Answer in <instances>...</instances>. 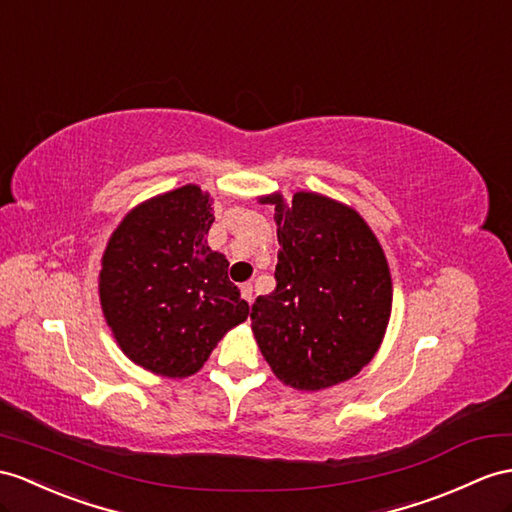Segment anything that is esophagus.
I'll list each match as a JSON object with an SVG mask.
<instances>
[{
  "instance_id": "esophagus-1",
  "label": "esophagus",
  "mask_w": 512,
  "mask_h": 512,
  "mask_svg": "<svg viewBox=\"0 0 512 512\" xmlns=\"http://www.w3.org/2000/svg\"><path fill=\"white\" fill-rule=\"evenodd\" d=\"M241 295H243V299H245L247 304H252V299H254L252 284H243V286H241Z\"/></svg>"
}]
</instances>
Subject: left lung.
Segmentation results:
<instances>
[{
    "label": "left lung",
    "instance_id": "1",
    "mask_svg": "<svg viewBox=\"0 0 512 512\" xmlns=\"http://www.w3.org/2000/svg\"><path fill=\"white\" fill-rule=\"evenodd\" d=\"M276 204V291L252 306L271 371L299 391L350 380L378 352L391 315V273L356 210L317 193Z\"/></svg>",
    "mask_w": 512,
    "mask_h": 512
}]
</instances>
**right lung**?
I'll return each instance as SVG.
<instances>
[{
  "instance_id": "add662e5",
  "label": "right lung",
  "mask_w": 512,
  "mask_h": 512,
  "mask_svg": "<svg viewBox=\"0 0 512 512\" xmlns=\"http://www.w3.org/2000/svg\"><path fill=\"white\" fill-rule=\"evenodd\" d=\"M215 217L195 184L136 206L110 236L99 297L121 350L158 376L186 378L247 319L228 258L206 234Z\"/></svg>"
}]
</instances>
